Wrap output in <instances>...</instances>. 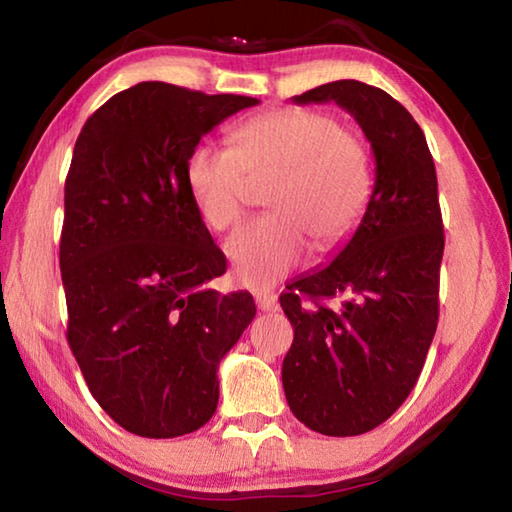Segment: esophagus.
<instances>
[{"label": "esophagus", "instance_id": "34e87169", "mask_svg": "<svg viewBox=\"0 0 512 512\" xmlns=\"http://www.w3.org/2000/svg\"><path fill=\"white\" fill-rule=\"evenodd\" d=\"M255 302L262 311H275L277 309V296L271 291H257L255 293Z\"/></svg>", "mask_w": 512, "mask_h": 512}]
</instances>
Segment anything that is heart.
<instances>
[{
	"instance_id": "heart-1",
	"label": "heart",
	"mask_w": 512,
	"mask_h": 512,
	"mask_svg": "<svg viewBox=\"0 0 512 512\" xmlns=\"http://www.w3.org/2000/svg\"><path fill=\"white\" fill-rule=\"evenodd\" d=\"M235 149L196 144L187 158L189 192L203 221L225 230L253 201L255 183H271L259 216L225 241L235 277L266 287L309 253L348 241L368 212L372 167L366 144L336 117L307 108H277L250 117L235 131Z\"/></svg>"
}]
</instances>
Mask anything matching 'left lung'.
Returning a JSON list of instances; mask_svg holds the SVG:
<instances>
[{
	"mask_svg": "<svg viewBox=\"0 0 512 512\" xmlns=\"http://www.w3.org/2000/svg\"><path fill=\"white\" fill-rule=\"evenodd\" d=\"M293 101L348 110L375 155L357 232L280 296L293 325L282 363L289 409L325 436H359L400 409L436 334L445 248L436 167L422 128L384 90L334 81Z\"/></svg>",
	"mask_w": 512,
	"mask_h": 512,
	"instance_id": "obj_1",
	"label": "left lung"
}]
</instances>
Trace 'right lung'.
<instances>
[{"label":"right lung","mask_w":512,"mask_h":512,"mask_svg":"<svg viewBox=\"0 0 512 512\" xmlns=\"http://www.w3.org/2000/svg\"><path fill=\"white\" fill-rule=\"evenodd\" d=\"M253 97L144 81L85 121L65 180L60 275L67 343L94 400L142 438L201 429L221 359L255 318L250 293L207 289L225 257L185 167L205 133Z\"/></svg>","instance_id":"1"}]
</instances>
